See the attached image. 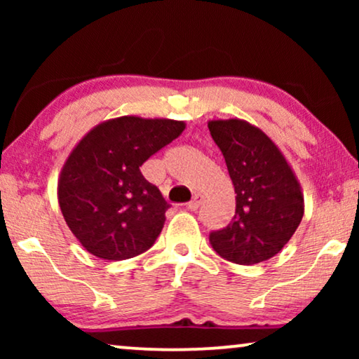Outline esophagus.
<instances>
[{
    "mask_svg": "<svg viewBox=\"0 0 359 359\" xmlns=\"http://www.w3.org/2000/svg\"><path fill=\"white\" fill-rule=\"evenodd\" d=\"M203 199H204L203 196H201V194H196L194 198L191 199L189 203H188V209H189V210H198V209H199V205H201V203H203Z\"/></svg>",
    "mask_w": 359,
    "mask_h": 359,
    "instance_id": "1",
    "label": "esophagus"
}]
</instances>
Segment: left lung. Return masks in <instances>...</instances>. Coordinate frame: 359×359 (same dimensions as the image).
<instances>
[{
    "label": "left lung",
    "instance_id": "1",
    "mask_svg": "<svg viewBox=\"0 0 359 359\" xmlns=\"http://www.w3.org/2000/svg\"><path fill=\"white\" fill-rule=\"evenodd\" d=\"M210 135L222 151L235 189V215L209 235L220 257L257 264L283 250L301 224L304 194L278 145L243 119H212Z\"/></svg>",
    "mask_w": 359,
    "mask_h": 359
}]
</instances>
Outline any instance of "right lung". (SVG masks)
Returning <instances> with one entry per match:
<instances>
[{
  "mask_svg": "<svg viewBox=\"0 0 359 359\" xmlns=\"http://www.w3.org/2000/svg\"><path fill=\"white\" fill-rule=\"evenodd\" d=\"M184 121L122 116L93 127L58 176L63 219L86 252L119 262L155 243L170 208L140 166L183 134Z\"/></svg>",
  "mask_w": 359,
  "mask_h": 359,
  "instance_id": "add662e5",
  "label": "right lung"
}]
</instances>
